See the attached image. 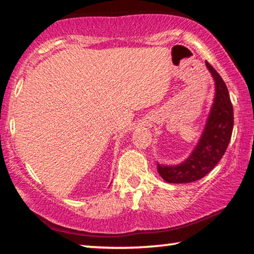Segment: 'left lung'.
Listing matches in <instances>:
<instances>
[{"label": "left lung", "mask_w": 254, "mask_h": 254, "mask_svg": "<svg viewBox=\"0 0 254 254\" xmlns=\"http://www.w3.org/2000/svg\"><path fill=\"white\" fill-rule=\"evenodd\" d=\"M215 81V97L203 134L186 160L177 166H160L158 173L170 184L192 183L205 177L220 162L233 131V106L227 87L220 74L206 62Z\"/></svg>", "instance_id": "left-lung-1"}]
</instances>
